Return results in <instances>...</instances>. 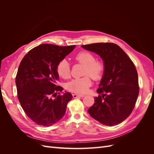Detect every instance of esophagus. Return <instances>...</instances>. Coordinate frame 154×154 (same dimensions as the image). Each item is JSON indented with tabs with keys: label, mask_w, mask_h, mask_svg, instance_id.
<instances>
[{
	"label": "esophagus",
	"mask_w": 154,
	"mask_h": 154,
	"mask_svg": "<svg viewBox=\"0 0 154 154\" xmlns=\"http://www.w3.org/2000/svg\"><path fill=\"white\" fill-rule=\"evenodd\" d=\"M72 96H73L74 98H77V97H84L85 95H80V94H72Z\"/></svg>",
	"instance_id": "1"
}]
</instances>
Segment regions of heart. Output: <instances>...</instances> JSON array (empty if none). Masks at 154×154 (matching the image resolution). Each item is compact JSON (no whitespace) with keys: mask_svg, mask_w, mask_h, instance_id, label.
Instances as JSON below:
<instances>
[{"mask_svg":"<svg viewBox=\"0 0 154 154\" xmlns=\"http://www.w3.org/2000/svg\"><path fill=\"white\" fill-rule=\"evenodd\" d=\"M74 58L78 63L84 65L83 74L86 76L74 79L69 82L67 88L72 92L83 94L92 85L91 77L95 80H99L102 78L105 72V66L103 62L96 60L95 56L87 51H80ZM57 71L58 75L63 79H68L71 76V66L66 59L62 60L58 63Z\"/></svg>","mask_w":154,"mask_h":154,"instance_id":"b5f03b06","label":"heart"}]
</instances>
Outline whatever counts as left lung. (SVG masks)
Instances as JSON below:
<instances>
[{
    "label": "left lung",
    "instance_id": "left-lung-1",
    "mask_svg": "<svg viewBox=\"0 0 154 154\" xmlns=\"http://www.w3.org/2000/svg\"><path fill=\"white\" fill-rule=\"evenodd\" d=\"M82 47L99 54L105 66L97 89L101 95L94 97V103L88 112L103 125H118L132 113L139 95L136 66L125 51L114 43H95Z\"/></svg>",
    "mask_w": 154,
    "mask_h": 154
}]
</instances>
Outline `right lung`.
<instances>
[{"label":"right lung","instance_id":"add662e5","mask_svg":"<svg viewBox=\"0 0 154 154\" xmlns=\"http://www.w3.org/2000/svg\"><path fill=\"white\" fill-rule=\"evenodd\" d=\"M75 47L41 44L22 60L15 79L18 99L27 116L37 125L50 127L66 114L72 96L69 92L60 94L63 88L57 85V68Z\"/></svg>","mask_w":154,"mask_h":154}]
</instances>
